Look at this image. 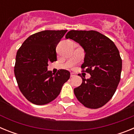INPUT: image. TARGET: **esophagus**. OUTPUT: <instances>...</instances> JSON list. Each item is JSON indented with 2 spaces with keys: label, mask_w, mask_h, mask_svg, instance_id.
<instances>
[{
  "label": "esophagus",
  "mask_w": 134,
  "mask_h": 134,
  "mask_svg": "<svg viewBox=\"0 0 134 134\" xmlns=\"http://www.w3.org/2000/svg\"><path fill=\"white\" fill-rule=\"evenodd\" d=\"M76 76V74H74V73H73V72H72V73H71V74H70V77H71V78H72V77H74V76Z\"/></svg>",
  "instance_id": "obj_1"
}]
</instances>
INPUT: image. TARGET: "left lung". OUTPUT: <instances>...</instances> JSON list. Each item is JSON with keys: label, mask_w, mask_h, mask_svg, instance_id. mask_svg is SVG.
I'll use <instances>...</instances> for the list:
<instances>
[{"label": "left lung", "mask_w": 134, "mask_h": 134, "mask_svg": "<svg viewBox=\"0 0 134 134\" xmlns=\"http://www.w3.org/2000/svg\"><path fill=\"white\" fill-rule=\"evenodd\" d=\"M66 39L79 43L85 52L81 68L91 78L74 89L76 97L85 107L98 109L112 98L120 81L122 60L113 41L96 31L71 30Z\"/></svg>", "instance_id": "8db88e82"}]
</instances>
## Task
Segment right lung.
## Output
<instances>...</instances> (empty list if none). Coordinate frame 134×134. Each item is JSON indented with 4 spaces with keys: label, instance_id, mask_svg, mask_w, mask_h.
<instances>
[{
    "label": "right lung",
    "instance_id": "add662e5",
    "mask_svg": "<svg viewBox=\"0 0 134 134\" xmlns=\"http://www.w3.org/2000/svg\"><path fill=\"white\" fill-rule=\"evenodd\" d=\"M67 30H46L25 40L16 55L14 72L19 88L27 100L35 105H46L59 95L70 79L68 70L56 74L48 71L49 62L57 60V45Z\"/></svg>",
    "mask_w": 134,
    "mask_h": 134
}]
</instances>
